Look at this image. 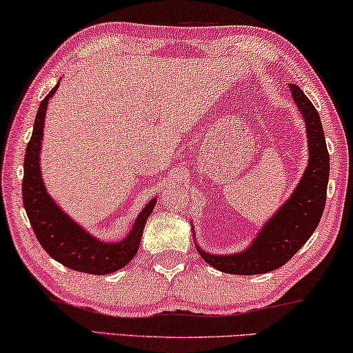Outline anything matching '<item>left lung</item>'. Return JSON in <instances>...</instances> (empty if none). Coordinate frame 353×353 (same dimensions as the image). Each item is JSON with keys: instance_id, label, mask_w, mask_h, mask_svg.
I'll use <instances>...</instances> for the list:
<instances>
[{"instance_id": "8db88e82", "label": "left lung", "mask_w": 353, "mask_h": 353, "mask_svg": "<svg viewBox=\"0 0 353 353\" xmlns=\"http://www.w3.org/2000/svg\"><path fill=\"white\" fill-rule=\"evenodd\" d=\"M289 91L305 122L308 143V163L292 194L265 221L252 243L241 252H205L197 244L192 226V239L201 257L223 273L262 274L283 267L313 234L325 210L330 154L320 115L297 85H289Z\"/></svg>"}]
</instances>
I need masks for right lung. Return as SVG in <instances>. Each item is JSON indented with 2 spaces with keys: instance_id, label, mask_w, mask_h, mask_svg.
<instances>
[{
  "instance_id": "right-lung-1",
  "label": "right lung",
  "mask_w": 353,
  "mask_h": 353,
  "mask_svg": "<svg viewBox=\"0 0 353 353\" xmlns=\"http://www.w3.org/2000/svg\"><path fill=\"white\" fill-rule=\"evenodd\" d=\"M57 88H59V81L50 91V94L41 101L35 123H33L32 138L27 144L22 181L23 207H26L27 216L41 248L56 262L81 273H114L132 262V259L137 255L144 225H146L148 216L156 207L157 197H152L143 207V210L134 220L132 230L120 241L98 239L56 204V201L46 190L45 181H43L40 154L48 101L52 98Z\"/></svg>"
}]
</instances>
